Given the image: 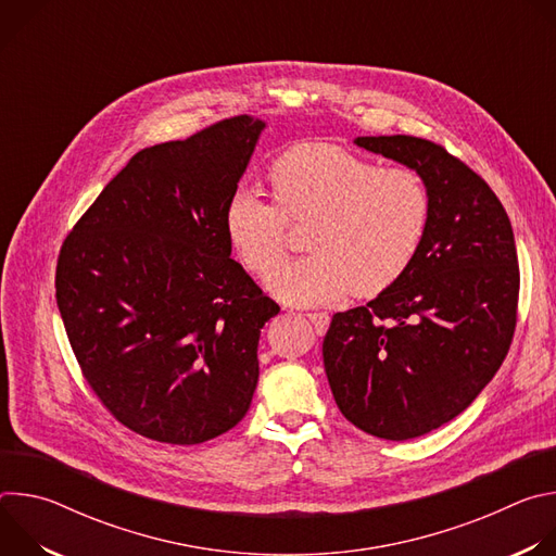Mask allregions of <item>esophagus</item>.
I'll return each instance as SVG.
<instances>
[{"instance_id": "esophagus-1", "label": "esophagus", "mask_w": 556, "mask_h": 556, "mask_svg": "<svg viewBox=\"0 0 556 556\" xmlns=\"http://www.w3.org/2000/svg\"><path fill=\"white\" fill-rule=\"evenodd\" d=\"M305 316L309 319V324L314 326L316 334H326L328 332V326H330V314L328 312H307Z\"/></svg>"}]
</instances>
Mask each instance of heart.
Listing matches in <instances>:
<instances>
[{
    "label": "heart",
    "instance_id": "heart-1",
    "mask_svg": "<svg viewBox=\"0 0 556 556\" xmlns=\"http://www.w3.org/2000/svg\"><path fill=\"white\" fill-rule=\"evenodd\" d=\"M268 182L275 204L240 189L224 206L230 249L255 275L281 257L286 224L307 222L303 249L266 288L288 305H324L354 292L376 296L412 266L429 224V193L407 167H376L330 142H303L277 155Z\"/></svg>",
    "mask_w": 556,
    "mask_h": 556
}]
</instances>
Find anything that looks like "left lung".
I'll list each match as a JSON object with an SVG mask.
<instances>
[{
	"label": "left lung",
	"instance_id": "8db88e82",
	"mask_svg": "<svg viewBox=\"0 0 556 556\" xmlns=\"http://www.w3.org/2000/svg\"><path fill=\"white\" fill-rule=\"evenodd\" d=\"M354 142L414 169L431 204L409 270L367 305L337 312L324 339L341 414L401 442L459 416L504 363L519 299L515 235L493 189L442 144L416 136Z\"/></svg>",
	"mask_w": 556,
	"mask_h": 556
}]
</instances>
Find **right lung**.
<instances>
[{"label": "right lung", "mask_w": 556, "mask_h": 556, "mask_svg": "<svg viewBox=\"0 0 556 556\" xmlns=\"http://www.w3.org/2000/svg\"><path fill=\"white\" fill-rule=\"evenodd\" d=\"M266 123L138 151L65 237L56 305L88 384L127 429L200 444L240 422L279 305L230 260L224 206Z\"/></svg>", "instance_id": "add662e5"}]
</instances>
